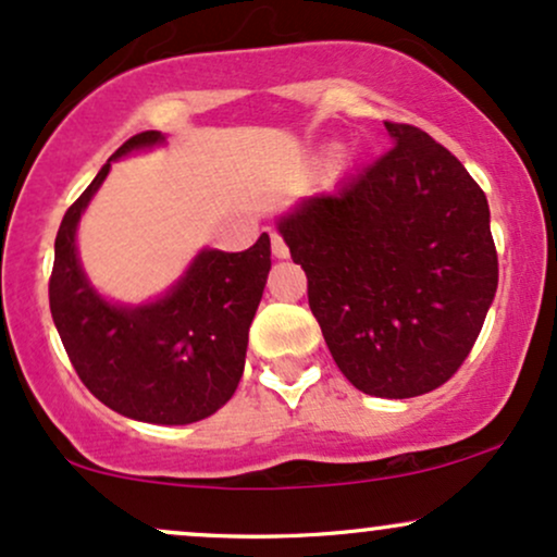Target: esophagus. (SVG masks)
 Segmentation results:
<instances>
[{"label":"esophagus","mask_w":557,"mask_h":557,"mask_svg":"<svg viewBox=\"0 0 557 557\" xmlns=\"http://www.w3.org/2000/svg\"><path fill=\"white\" fill-rule=\"evenodd\" d=\"M272 253H274V257H277V259H287V253H290V251H287L285 240L280 238L277 233H272Z\"/></svg>","instance_id":"esophagus-1"}]
</instances>
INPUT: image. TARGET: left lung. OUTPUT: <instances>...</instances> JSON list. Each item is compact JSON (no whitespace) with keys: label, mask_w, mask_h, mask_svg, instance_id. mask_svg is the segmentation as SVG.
Returning a JSON list of instances; mask_svg holds the SVG:
<instances>
[{"label":"left lung","mask_w":557,"mask_h":557,"mask_svg":"<svg viewBox=\"0 0 557 557\" xmlns=\"http://www.w3.org/2000/svg\"><path fill=\"white\" fill-rule=\"evenodd\" d=\"M393 149L277 220L337 369L376 398L445 385L497 290L490 207L445 146L385 123Z\"/></svg>","instance_id":"obj_1"}]
</instances>
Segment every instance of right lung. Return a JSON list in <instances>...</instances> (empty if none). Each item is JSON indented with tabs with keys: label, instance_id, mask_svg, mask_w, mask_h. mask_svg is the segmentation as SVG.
<instances>
[{
	"label": "right lung",
	"instance_id": "obj_1",
	"mask_svg": "<svg viewBox=\"0 0 557 557\" xmlns=\"http://www.w3.org/2000/svg\"><path fill=\"white\" fill-rule=\"evenodd\" d=\"M159 144V131L125 140L62 216L49 309L81 382L104 406L149 424H194L212 417L238 387L272 248L267 233L240 253L203 248L149 304L123 306L99 296L78 259L81 214L114 159Z\"/></svg>",
	"mask_w": 557,
	"mask_h": 557
}]
</instances>
